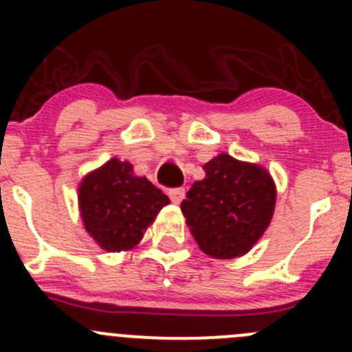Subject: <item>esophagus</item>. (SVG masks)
<instances>
[{
  "label": "esophagus",
  "instance_id": "obj_1",
  "mask_svg": "<svg viewBox=\"0 0 352 352\" xmlns=\"http://www.w3.org/2000/svg\"><path fill=\"white\" fill-rule=\"evenodd\" d=\"M167 194H169L170 201H173L174 204H179L182 203L183 195H185V188H182V186H178V188H169Z\"/></svg>",
  "mask_w": 352,
  "mask_h": 352
}]
</instances>
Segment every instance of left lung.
I'll list each match as a JSON object with an SVG mask.
<instances>
[{
    "instance_id": "8db88e82",
    "label": "left lung",
    "mask_w": 352,
    "mask_h": 352,
    "mask_svg": "<svg viewBox=\"0 0 352 352\" xmlns=\"http://www.w3.org/2000/svg\"><path fill=\"white\" fill-rule=\"evenodd\" d=\"M204 179L183 199L182 211L199 248L214 259L247 254L275 211L276 188L264 167L220 153L204 164Z\"/></svg>"
}]
</instances>
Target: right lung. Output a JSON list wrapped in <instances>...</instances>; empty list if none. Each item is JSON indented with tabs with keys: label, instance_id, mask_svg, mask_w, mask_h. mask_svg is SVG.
Segmentation results:
<instances>
[{
	"label": "right lung",
	"instance_id": "add662e5",
	"mask_svg": "<svg viewBox=\"0 0 352 352\" xmlns=\"http://www.w3.org/2000/svg\"><path fill=\"white\" fill-rule=\"evenodd\" d=\"M166 204L169 197L160 188L135 176L130 162L118 158L84 176L79 186L84 229L107 252L135 247Z\"/></svg>",
	"mask_w": 352,
	"mask_h": 352
}]
</instances>
